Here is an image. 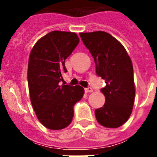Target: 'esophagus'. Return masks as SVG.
Wrapping results in <instances>:
<instances>
[{"label":"esophagus","instance_id":"34e87169","mask_svg":"<svg viewBox=\"0 0 157 157\" xmlns=\"http://www.w3.org/2000/svg\"><path fill=\"white\" fill-rule=\"evenodd\" d=\"M85 91L86 93H91V92H93V89L91 87H87V88H85Z\"/></svg>","mask_w":157,"mask_h":157}]
</instances>
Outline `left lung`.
<instances>
[{
    "label": "left lung",
    "mask_w": 157,
    "mask_h": 157,
    "mask_svg": "<svg viewBox=\"0 0 157 157\" xmlns=\"http://www.w3.org/2000/svg\"><path fill=\"white\" fill-rule=\"evenodd\" d=\"M93 56L96 74L105 80L101 89L105 96L103 107L95 110L98 122L107 128L121 126L131 115L135 98L134 69L124 46L109 33L98 31L80 33Z\"/></svg>",
    "instance_id": "8db88e82"
}]
</instances>
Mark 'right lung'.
Returning <instances> with one entry per match:
<instances>
[{
    "label": "right lung",
    "instance_id": "right-lung-1",
    "mask_svg": "<svg viewBox=\"0 0 157 157\" xmlns=\"http://www.w3.org/2000/svg\"><path fill=\"white\" fill-rule=\"evenodd\" d=\"M75 33L54 31L33 46L28 61V81L31 103L38 120L46 128L58 130L72 121L73 107L84 95L80 86L62 85L65 59L78 45Z\"/></svg>",
    "mask_w": 157,
    "mask_h": 157
}]
</instances>
